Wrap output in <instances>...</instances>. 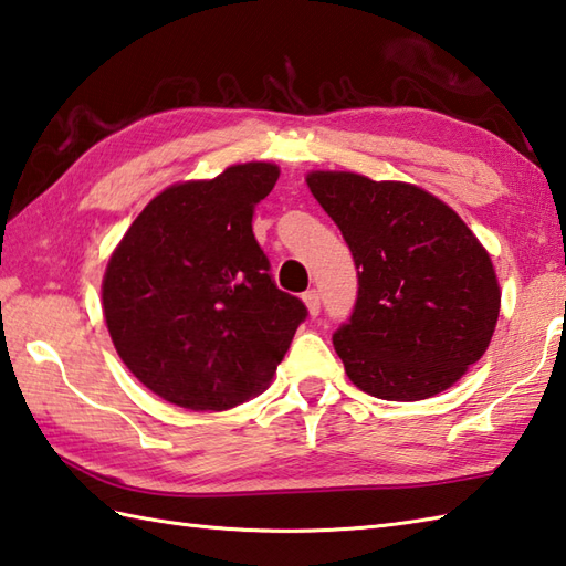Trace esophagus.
Masks as SVG:
<instances>
[{
    "label": "esophagus",
    "instance_id": "obj_1",
    "mask_svg": "<svg viewBox=\"0 0 566 566\" xmlns=\"http://www.w3.org/2000/svg\"><path fill=\"white\" fill-rule=\"evenodd\" d=\"M304 304H306V308H308V314L311 316H318L321 314V294L316 292V290H308V292H304Z\"/></svg>",
    "mask_w": 566,
    "mask_h": 566
}]
</instances>
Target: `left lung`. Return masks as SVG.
<instances>
[{
  "label": "left lung",
  "instance_id": "1",
  "mask_svg": "<svg viewBox=\"0 0 566 566\" xmlns=\"http://www.w3.org/2000/svg\"><path fill=\"white\" fill-rule=\"evenodd\" d=\"M311 195L357 268L353 316L333 347L357 389L430 399L486 353L501 292L489 252L448 203L406 182L311 172Z\"/></svg>",
  "mask_w": 566,
  "mask_h": 566
}]
</instances>
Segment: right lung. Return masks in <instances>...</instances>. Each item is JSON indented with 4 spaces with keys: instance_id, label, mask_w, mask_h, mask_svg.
I'll return each mask as SVG.
<instances>
[{
    "instance_id": "obj_1",
    "label": "right lung",
    "mask_w": 566,
    "mask_h": 566,
    "mask_svg": "<svg viewBox=\"0 0 566 566\" xmlns=\"http://www.w3.org/2000/svg\"><path fill=\"white\" fill-rule=\"evenodd\" d=\"M280 167L233 165L160 191L106 264L102 302L118 357L160 399L226 411L270 387L308 311L282 292L252 233Z\"/></svg>"
}]
</instances>
